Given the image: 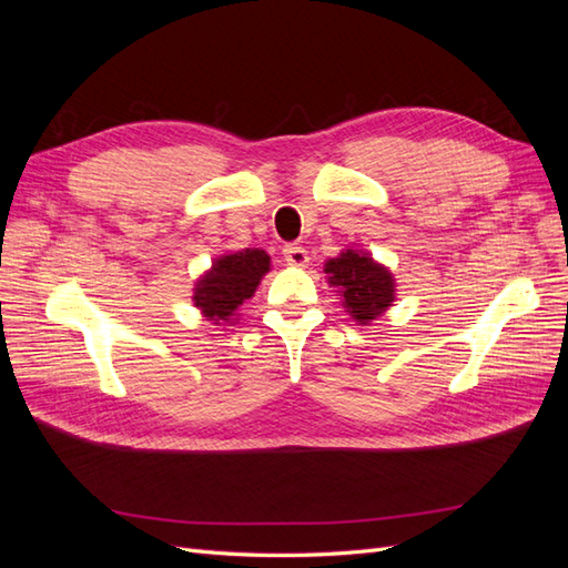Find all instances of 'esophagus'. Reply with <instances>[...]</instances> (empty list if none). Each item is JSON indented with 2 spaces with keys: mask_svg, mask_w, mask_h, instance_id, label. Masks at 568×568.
<instances>
[{
  "mask_svg": "<svg viewBox=\"0 0 568 568\" xmlns=\"http://www.w3.org/2000/svg\"><path fill=\"white\" fill-rule=\"evenodd\" d=\"M282 255H284V261L288 265H298V267L307 265V251L303 246H298V244H286L282 248Z\"/></svg>",
  "mask_w": 568,
  "mask_h": 568,
  "instance_id": "34e87169",
  "label": "esophagus"
}]
</instances>
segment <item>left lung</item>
I'll use <instances>...</instances> for the list:
<instances>
[{
  "label": "left lung",
  "instance_id": "8db88e82",
  "mask_svg": "<svg viewBox=\"0 0 568 568\" xmlns=\"http://www.w3.org/2000/svg\"><path fill=\"white\" fill-rule=\"evenodd\" d=\"M329 274V284L338 286L343 296V307L355 322L367 324L379 317L393 303V277L382 265H376L369 255L353 248L343 251L324 265Z\"/></svg>",
  "mask_w": 568,
  "mask_h": 568
}]
</instances>
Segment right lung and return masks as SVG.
Returning a JSON list of instances; mask_svg holds the SVG:
<instances>
[{"label": "right lung", "mask_w": 568, "mask_h": 568, "mask_svg": "<svg viewBox=\"0 0 568 568\" xmlns=\"http://www.w3.org/2000/svg\"><path fill=\"white\" fill-rule=\"evenodd\" d=\"M267 270L270 255L261 248L222 255L213 263V270L199 280L194 303L215 324L227 322L236 307L253 296Z\"/></svg>", "instance_id": "add662e5"}]
</instances>
